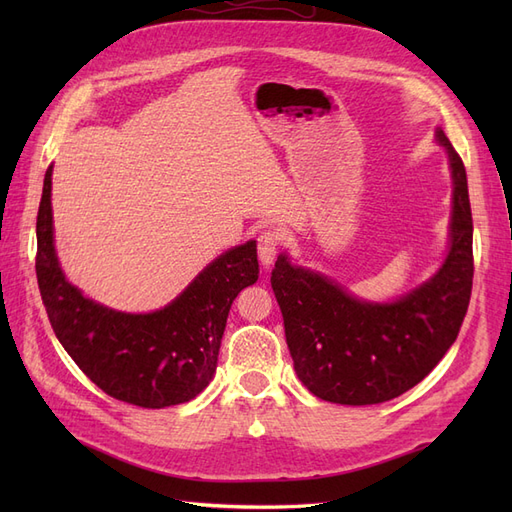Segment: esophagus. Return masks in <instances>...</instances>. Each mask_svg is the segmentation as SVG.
<instances>
[{
	"label": "esophagus",
	"mask_w": 512,
	"mask_h": 512,
	"mask_svg": "<svg viewBox=\"0 0 512 512\" xmlns=\"http://www.w3.org/2000/svg\"><path fill=\"white\" fill-rule=\"evenodd\" d=\"M282 245V235L277 230H265L260 232L258 237V258L262 262V267H271L273 260L277 256V250Z\"/></svg>",
	"instance_id": "1"
}]
</instances>
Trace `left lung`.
<instances>
[{
	"instance_id": "obj_1",
	"label": "left lung",
	"mask_w": 512,
	"mask_h": 512,
	"mask_svg": "<svg viewBox=\"0 0 512 512\" xmlns=\"http://www.w3.org/2000/svg\"><path fill=\"white\" fill-rule=\"evenodd\" d=\"M453 177L451 243L442 267L391 303L356 299L327 275L277 256L271 288L299 380L316 397L344 406L382 404L410 391L455 344L468 312L474 258L468 177L442 128Z\"/></svg>"
}]
</instances>
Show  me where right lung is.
I'll return each mask as SVG.
<instances>
[{
    "instance_id": "add662e5",
    "label": "right lung",
    "mask_w": 512,
    "mask_h": 512,
    "mask_svg": "<svg viewBox=\"0 0 512 512\" xmlns=\"http://www.w3.org/2000/svg\"><path fill=\"white\" fill-rule=\"evenodd\" d=\"M51 175L53 166L46 168L38 209L36 275L59 344L91 382L126 404L166 408L194 399L218 367L232 301L258 280L256 241L215 258L166 307L117 312L83 297L59 267Z\"/></svg>"
}]
</instances>
